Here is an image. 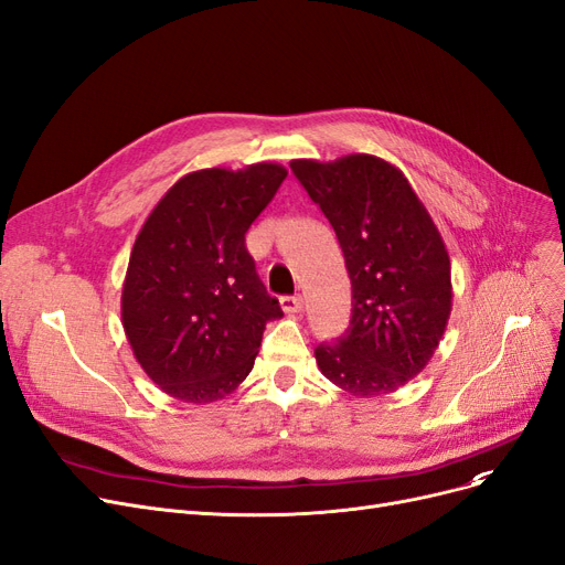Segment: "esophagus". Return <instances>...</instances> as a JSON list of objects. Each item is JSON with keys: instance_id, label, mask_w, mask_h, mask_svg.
Listing matches in <instances>:
<instances>
[{"instance_id": "34e87169", "label": "esophagus", "mask_w": 565, "mask_h": 565, "mask_svg": "<svg viewBox=\"0 0 565 565\" xmlns=\"http://www.w3.org/2000/svg\"><path fill=\"white\" fill-rule=\"evenodd\" d=\"M279 305L284 311H300L302 309V296H284L279 298Z\"/></svg>"}]
</instances>
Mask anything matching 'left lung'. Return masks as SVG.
I'll list each match as a JSON object with an SVG mask.
<instances>
[{
  "instance_id": "8db88e82",
  "label": "left lung",
  "mask_w": 565,
  "mask_h": 565,
  "mask_svg": "<svg viewBox=\"0 0 565 565\" xmlns=\"http://www.w3.org/2000/svg\"><path fill=\"white\" fill-rule=\"evenodd\" d=\"M290 170L335 230L351 279V321L315 349L326 380L361 398L403 388L440 344L451 263L440 230L398 167L367 153Z\"/></svg>"
}]
</instances>
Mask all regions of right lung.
<instances>
[{"mask_svg":"<svg viewBox=\"0 0 565 565\" xmlns=\"http://www.w3.org/2000/svg\"><path fill=\"white\" fill-rule=\"evenodd\" d=\"M277 162L181 177L141 225L120 296L128 342L172 398L206 405L254 367L267 321L281 319L244 235L286 179Z\"/></svg>","mask_w":565,"mask_h":565,"instance_id":"right-lung-1","label":"right lung"}]
</instances>
